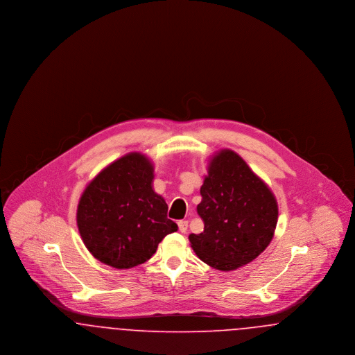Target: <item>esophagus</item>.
<instances>
[{"instance_id": "1", "label": "esophagus", "mask_w": 355, "mask_h": 355, "mask_svg": "<svg viewBox=\"0 0 355 355\" xmlns=\"http://www.w3.org/2000/svg\"><path fill=\"white\" fill-rule=\"evenodd\" d=\"M178 229H180L181 233H186V230H187V220H180L178 222Z\"/></svg>"}]
</instances>
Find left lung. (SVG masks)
I'll list each match as a JSON object with an SVG mask.
<instances>
[{
	"label": "left lung",
	"instance_id": "left-lung-1",
	"mask_svg": "<svg viewBox=\"0 0 355 355\" xmlns=\"http://www.w3.org/2000/svg\"><path fill=\"white\" fill-rule=\"evenodd\" d=\"M201 196L197 213L205 227L189 241L205 263L236 270L269 246L278 220L277 200L236 152L223 149L211 157Z\"/></svg>",
	"mask_w": 355,
	"mask_h": 355
}]
</instances>
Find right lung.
Instances as JSON below:
<instances>
[{"mask_svg":"<svg viewBox=\"0 0 355 355\" xmlns=\"http://www.w3.org/2000/svg\"><path fill=\"white\" fill-rule=\"evenodd\" d=\"M152 161L129 153L87 184L77 207L86 249L102 263L130 269L152 258L158 243L178 230L168 205L153 189Z\"/></svg>","mask_w":355,"mask_h":355,"instance_id":"right-lung-1","label":"right lung"}]
</instances>
